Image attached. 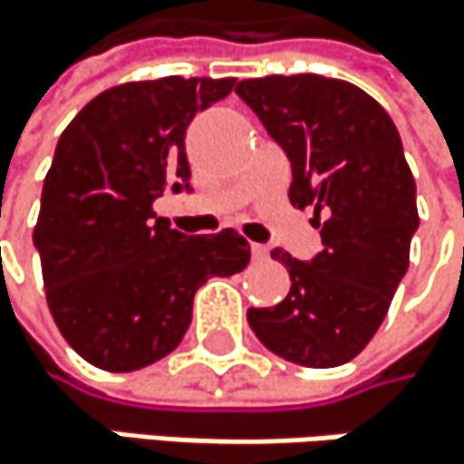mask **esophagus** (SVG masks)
Returning <instances> with one entry per match:
<instances>
[{
	"instance_id": "1",
	"label": "esophagus",
	"mask_w": 464,
	"mask_h": 464,
	"mask_svg": "<svg viewBox=\"0 0 464 464\" xmlns=\"http://www.w3.org/2000/svg\"><path fill=\"white\" fill-rule=\"evenodd\" d=\"M250 250H253V258H256V261H264V258L269 256V250H266V245H253Z\"/></svg>"
}]
</instances>
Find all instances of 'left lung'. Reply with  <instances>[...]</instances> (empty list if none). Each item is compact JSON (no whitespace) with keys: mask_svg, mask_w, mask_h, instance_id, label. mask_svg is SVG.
Segmentation results:
<instances>
[{"mask_svg":"<svg viewBox=\"0 0 464 464\" xmlns=\"http://www.w3.org/2000/svg\"><path fill=\"white\" fill-rule=\"evenodd\" d=\"M237 92L288 156V198L314 208L322 234L311 261L272 250L291 288L275 308H250L247 322L288 362L341 366L374 338L410 266L418 206L399 131L369 92L343 79H245Z\"/></svg>","mask_w":464,"mask_h":464,"instance_id":"obj_1","label":"left lung"}]
</instances>
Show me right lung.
Here are the masks:
<instances>
[{
    "instance_id": "add662e5",
    "label": "right lung",
    "mask_w": 464,
    "mask_h": 464,
    "mask_svg": "<svg viewBox=\"0 0 464 464\" xmlns=\"http://www.w3.org/2000/svg\"><path fill=\"white\" fill-rule=\"evenodd\" d=\"M237 79H153L104 90L68 123L44 181L32 242L52 316L76 354L137 372L170 354L195 291L237 275L250 245L237 230L187 237L153 200L192 192L187 129Z\"/></svg>"
}]
</instances>
